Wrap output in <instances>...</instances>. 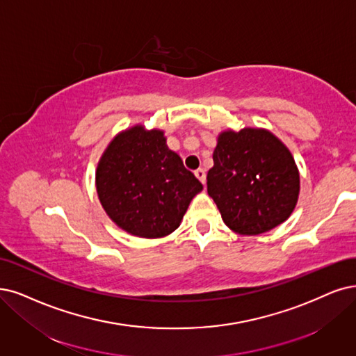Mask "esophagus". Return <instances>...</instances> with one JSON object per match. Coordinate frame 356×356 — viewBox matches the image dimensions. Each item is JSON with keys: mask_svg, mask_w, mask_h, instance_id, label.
I'll return each instance as SVG.
<instances>
[{"mask_svg": "<svg viewBox=\"0 0 356 356\" xmlns=\"http://www.w3.org/2000/svg\"><path fill=\"white\" fill-rule=\"evenodd\" d=\"M195 176L200 179V181L202 183V185H205V181H207V173H205V170L204 168H198L195 171Z\"/></svg>", "mask_w": 356, "mask_h": 356, "instance_id": "1", "label": "esophagus"}]
</instances>
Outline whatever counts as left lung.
<instances>
[{
  "label": "left lung",
  "mask_w": 356,
  "mask_h": 356,
  "mask_svg": "<svg viewBox=\"0 0 356 356\" xmlns=\"http://www.w3.org/2000/svg\"><path fill=\"white\" fill-rule=\"evenodd\" d=\"M207 189L226 226L261 234L286 221L298 202L299 171L291 151L270 130L221 131Z\"/></svg>",
  "instance_id": "left-lung-1"
}]
</instances>
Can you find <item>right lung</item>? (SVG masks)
I'll list each match as a JSON object with an SVG mask.
<instances>
[{
	"label": "right lung",
	"instance_id": "add662e5",
	"mask_svg": "<svg viewBox=\"0 0 356 356\" xmlns=\"http://www.w3.org/2000/svg\"><path fill=\"white\" fill-rule=\"evenodd\" d=\"M97 192L107 216L138 238L173 233L201 181L168 149L163 130L134 126L118 134L97 167Z\"/></svg>",
	"mask_w": 356,
	"mask_h": 356
}]
</instances>
